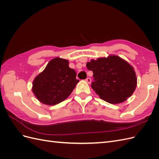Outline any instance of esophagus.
Returning <instances> with one entry per match:
<instances>
[{
    "mask_svg": "<svg viewBox=\"0 0 159 159\" xmlns=\"http://www.w3.org/2000/svg\"><path fill=\"white\" fill-rule=\"evenodd\" d=\"M85 81H86V82H87L88 84H90L91 83V78H88L87 79H86L85 80Z\"/></svg>",
    "mask_w": 159,
    "mask_h": 159,
    "instance_id": "esophagus-1",
    "label": "esophagus"
}]
</instances>
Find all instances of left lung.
Listing matches in <instances>:
<instances>
[{
	"instance_id": "1",
	"label": "left lung",
	"mask_w": 159,
	"mask_h": 159,
	"mask_svg": "<svg viewBox=\"0 0 159 159\" xmlns=\"http://www.w3.org/2000/svg\"><path fill=\"white\" fill-rule=\"evenodd\" d=\"M86 66L93 73L91 88L109 103L124 102L136 89L137 78L133 67L118 56L91 60Z\"/></svg>"
}]
</instances>
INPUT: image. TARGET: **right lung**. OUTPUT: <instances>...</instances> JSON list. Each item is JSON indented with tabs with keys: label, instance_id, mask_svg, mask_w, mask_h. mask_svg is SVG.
I'll return each mask as SVG.
<instances>
[{
	"label": "right lung",
	"instance_id": "1",
	"mask_svg": "<svg viewBox=\"0 0 159 159\" xmlns=\"http://www.w3.org/2000/svg\"><path fill=\"white\" fill-rule=\"evenodd\" d=\"M69 61L55 57L33 81L32 92L41 103L54 105L68 98L79 82Z\"/></svg>",
	"mask_w": 159,
	"mask_h": 159
}]
</instances>
